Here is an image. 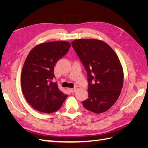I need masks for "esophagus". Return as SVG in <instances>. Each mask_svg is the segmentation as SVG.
Wrapping results in <instances>:
<instances>
[{
	"label": "esophagus",
	"mask_w": 148,
	"mask_h": 148,
	"mask_svg": "<svg viewBox=\"0 0 148 148\" xmlns=\"http://www.w3.org/2000/svg\"><path fill=\"white\" fill-rule=\"evenodd\" d=\"M70 90L71 92H75L77 91V88H71L70 89Z\"/></svg>",
	"instance_id": "obj_1"
}]
</instances>
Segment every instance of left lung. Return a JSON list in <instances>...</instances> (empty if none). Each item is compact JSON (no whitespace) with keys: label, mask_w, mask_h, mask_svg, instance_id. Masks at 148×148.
Segmentation results:
<instances>
[{"label":"left lung","mask_w":148,"mask_h":148,"mask_svg":"<svg viewBox=\"0 0 148 148\" xmlns=\"http://www.w3.org/2000/svg\"><path fill=\"white\" fill-rule=\"evenodd\" d=\"M71 45L87 71L89 96L83 101V107L96 114L104 112L117 101L123 87V71L119 57L101 40L76 39Z\"/></svg>","instance_id":"8db88e82"}]
</instances>
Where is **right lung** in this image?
I'll use <instances>...</instances> for the list:
<instances>
[{"mask_svg":"<svg viewBox=\"0 0 148 148\" xmlns=\"http://www.w3.org/2000/svg\"><path fill=\"white\" fill-rule=\"evenodd\" d=\"M71 46L67 41L41 43L31 49L21 73V86L26 100L36 110L49 114L57 110L68 95L52 82L54 66Z\"/></svg>","mask_w":148,"mask_h":148,"instance_id":"right-lung-1","label":"right lung"}]
</instances>
